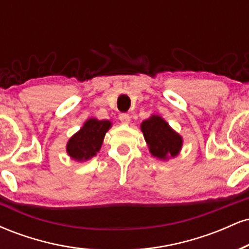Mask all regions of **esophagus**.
Returning a JSON list of instances; mask_svg holds the SVG:
<instances>
[{
	"mask_svg": "<svg viewBox=\"0 0 249 249\" xmlns=\"http://www.w3.org/2000/svg\"><path fill=\"white\" fill-rule=\"evenodd\" d=\"M119 119H121L123 124H128L131 121V117L130 115H127V113H121V115H119Z\"/></svg>",
	"mask_w": 249,
	"mask_h": 249,
	"instance_id": "1",
	"label": "esophagus"
}]
</instances>
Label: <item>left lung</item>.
<instances>
[{
	"label": "left lung",
	"mask_w": 249,
	"mask_h": 249,
	"mask_svg": "<svg viewBox=\"0 0 249 249\" xmlns=\"http://www.w3.org/2000/svg\"><path fill=\"white\" fill-rule=\"evenodd\" d=\"M141 128L151 154L161 160L177 157L181 150L182 138L160 116L152 115L142 123Z\"/></svg>",
	"instance_id": "left-lung-1"
}]
</instances>
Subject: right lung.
<instances>
[{
	"mask_svg": "<svg viewBox=\"0 0 249 249\" xmlns=\"http://www.w3.org/2000/svg\"><path fill=\"white\" fill-rule=\"evenodd\" d=\"M111 122L90 118L84 123L81 130L69 139L67 152L77 161H87L95 157L101 150L105 133L111 127Z\"/></svg>",
	"mask_w": 249,
	"mask_h": 249,
	"instance_id": "add662e5",
	"label": "right lung"
}]
</instances>
